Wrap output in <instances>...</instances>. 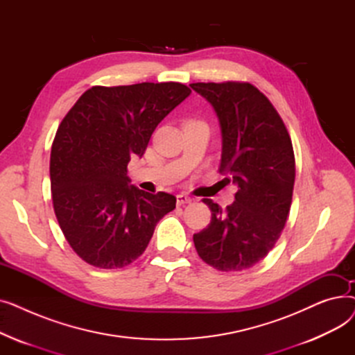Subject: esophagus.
Instances as JSON below:
<instances>
[{"mask_svg":"<svg viewBox=\"0 0 355 355\" xmlns=\"http://www.w3.org/2000/svg\"><path fill=\"white\" fill-rule=\"evenodd\" d=\"M191 201H193V198L189 197L187 194H177V204H178V206H184V204H189Z\"/></svg>","mask_w":355,"mask_h":355,"instance_id":"1","label":"esophagus"}]
</instances>
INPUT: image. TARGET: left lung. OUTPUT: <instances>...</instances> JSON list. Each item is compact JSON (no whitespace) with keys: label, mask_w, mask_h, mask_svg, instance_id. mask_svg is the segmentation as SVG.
<instances>
[{"label":"left lung","mask_w":355,"mask_h":355,"mask_svg":"<svg viewBox=\"0 0 355 355\" xmlns=\"http://www.w3.org/2000/svg\"><path fill=\"white\" fill-rule=\"evenodd\" d=\"M214 109L221 130L220 173L237 185L223 210L204 198L210 225L193 236L198 256L223 272L243 270L265 259L291 210L295 157L284 121L250 83H193Z\"/></svg>","instance_id":"obj_1"}]
</instances>
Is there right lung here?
I'll use <instances>...</instances> for the list:
<instances>
[{"label":"right lung","mask_w":355,"mask_h":355,"mask_svg":"<svg viewBox=\"0 0 355 355\" xmlns=\"http://www.w3.org/2000/svg\"><path fill=\"white\" fill-rule=\"evenodd\" d=\"M191 90L181 83L93 86L67 112L50 155L51 198L71 249L101 269L137 260L157 223L175 209L173 194L130 184V157H142L158 123Z\"/></svg>","instance_id":"right-lung-1"}]
</instances>
